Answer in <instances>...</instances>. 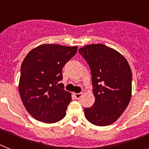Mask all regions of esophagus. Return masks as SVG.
Here are the masks:
<instances>
[{
  "mask_svg": "<svg viewBox=\"0 0 149 149\" xmlns=\"http://www.w3.org/2000/svg\"><path fill=\"white\" fill-rule=\"evenodd\" d=\"M83 96V93H74V97L76 100H79Z\"/></svg>",
  "mask_w": 149,
  "mask_h": 149,
  "instance_id": "obj_1",
  "label": "esophagus"
}]
</instances>
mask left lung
<instances>
[{"label": "left lung", "mask_w": 149, "mask_h": 149, "mask_svg": "<svg viewBox=\"0 0 149 149\" xmlns=\"http://www.w3.org/2000/svg\"><path fill=\"white\" fill-rule=\"evenodd\" d=\"M90 67L95 102L84 109L85 117L97 126L114 123L132 97V74L120 53L104 44H89L79 49Z\"/></svg>", "instance_id": "obj_1"}]
</instances>
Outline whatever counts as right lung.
I'll use <instances>...</instances> for the list:
<instances>
[{"instance_id": "add662e5", "label": "right lung", "mask_w": 149, "mask_h": 149, "mask_svg": "<svg viewBox=\"0 0 149 149\" xmlns=\"http://www.w3.org/2000/svg\"><path fill=\"white\" fill-rule=\"evenodd\" d=\"M78 47L42 44L29 52L21 65L19 93L35 119L55 123L65 117L71 93L63 89L62 70Z\"/></svg>"}]
</instances>
